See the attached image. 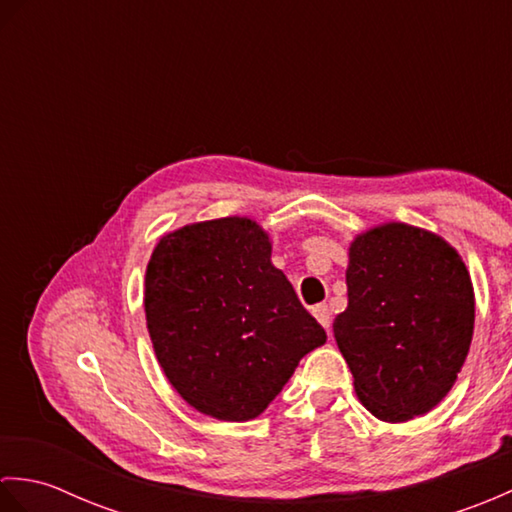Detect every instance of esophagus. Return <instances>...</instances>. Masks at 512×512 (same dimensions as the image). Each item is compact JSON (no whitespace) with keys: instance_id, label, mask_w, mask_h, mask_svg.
I'll return each mask as SVG.
<instances>
[{"instance_id":"1","label":"esophagus","mask_w":512,"mask_h":512,"mask_svg":"<svg viewBox=\"0 0 512 512\" xmlns=\"http://www.w3.org/2000/svg\"><path fill=\"white\" fill-rule=\"evenodd\" d=\"M312 314H314V319H317L325 330H330V310H328V306H325V303H319V306H314L312 308Z\"/></svg>"}]
</instances>
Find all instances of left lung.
Instances as JSON below:
<instances>
[{
    "label": "left lung",
    "instance_id": "1",
    "mask_svg": "<svg viewBox=\"0 0 512 512\" xmlns=\"http://www.w3.org/2000/svg\"><path fill=\"white\" fill-rule=\"evenodd\" d=\"M347 257V308L332 330L356 396L383 422L424 416L449 394L469 354V268L447 239L405 222L358 233Z\"/></svg>",
    "mask_w": 512,
    "mask_h": 512
}]
</instances>
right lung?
<instances>
[{"mask_svg":"<svg viewBox=\"0 0 512 512\" xmlns=\"http://www.w3.org/2000/svg\"><path fill=\"white\" fill-rule=\"evenodd\" d=\"M270 253L253 217L231 215L162 235L149 257L151 345L171 387L204 416L257 418L328 339Z\"/></svg>","mask_w":512,"mask_h":512,"instance_id":"add662e5","label":"right lung"}]
</instances>
